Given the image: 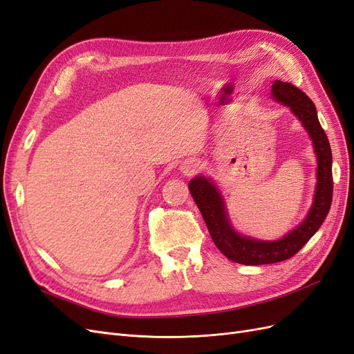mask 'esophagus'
Listing matches in <instances>:
<instances>
[{
    "label": "esophagus",
    "mask_w": 354,
    "mask_h": 354,
    "mask_svg": "<svg viewBox=\"0 0 354 354\" xmlns=\"http://www.w3.org/2000/svg\"><path fill=\"white\" fill-rule=\"evenodd\" d=\"M180 170H182V174L187 176L196 175L200 170V162L197 160V158H188V160H185L180 165Z\"/></svg>",
    "instance_id": "obj_1"
}]
</instances>
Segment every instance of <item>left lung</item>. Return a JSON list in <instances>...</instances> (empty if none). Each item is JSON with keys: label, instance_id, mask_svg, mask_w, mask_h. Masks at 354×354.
I'll return each instance as SVG.
<instances>
[{"label": "left lung", "instance_id": "obj_1", "mask_svg": "<svg viewBox=\"0 0 354 354\" xmlns=\"http://www.w3.org/2000/svg\"><path fill=\"white\" fill-rule=\"evenodd\" d=\"M272 97L291 109L313 141L317 157V185L306 219L278 241H260L235 232L227 219L221 192L210 179L197 176L188 185L214 245L227 259L241 265H269L292 257L321 227L333 201V153L328 136L319 123L313 101L297 86L282 81L272 84Z\"/></svg>", "mask_w": 354, "mask_h": 354}]
</instances>
